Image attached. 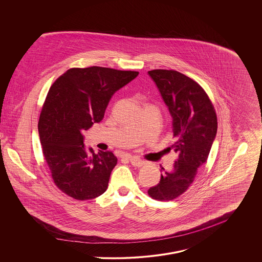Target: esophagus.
Here are the masks:
<instances>
[{
	"mask_svg": "<svg viewBox=\"0 0 262 262\" xmlns=\"http://www.w3.org/2000/svg\"><path fill=\"white\" fill-rule=\"evenodd\" d=\"M128 158H129V160H130L131 164H132V165H134V166H142L143 164L145 163L143 160H141V159H140V158H138V157H136V156L128 155Z\"/></svg>",
	"mask_w": 262,
	"mask_h": 262,
	"instance_id": "esophagus-1",
	"label": "esophagus"
}]
</instances>
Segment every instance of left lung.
Listing matches in <instances>:
<instances>
[{"mask_svg":"<svg viewBox=\"0 0 262 262\" xmlns=\"http://www.w3.org/2000/svg\"><path fill=\"white\" fill-rule=\"evenodd\" d=\"M156 84L172 117L177 154L174 166H161V178L148 194L157 200H172L188 189L197 170L209 155L217 133L214 108L201 86L182 73L173 70L148 72Z\"/></svg>","mask_w":262,"mask_h":262,"instance_id":"left-lung-1","label":"left lung"}]
</instances>
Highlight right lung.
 <instances>
[{
    "label": "right lung",
    "mask_w": 262,
    "mask_h": 262,
    "mask_svg": "<svg viewBox=\"0 0 262 262\" xmlns=\"http://www.w3.org/2000/svg\"><path fill=\"white\" fill-rule=\"evenodd\" d=\"M139 72L103 67L72 68L51 86L38 130L43 153L57 187L78 200L93 199L107 190L117 158L111 151L84 145V131L104 118L118 90Z\"/></svg>",
    "instance_id": "add662e5"
}]
</instances>
